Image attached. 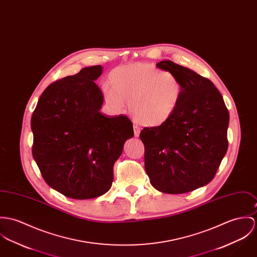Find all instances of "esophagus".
<instances>
[{
    "instance_id": "34e87169",
    "label": "esophagus",
    "mask_w": 257,
    "mask_h": 257,
    "mask_svg": "<svg viewBox=\"0 0 257 257\" xmlns=\"http://www.w3.org/2000/svg\"><path fill=\"white\" fill-rule=\"evenodd\" d=\"M134 132H135V137L139 138L140 135V128L138 125H134Z\"/></svg>"
}]
</instances>
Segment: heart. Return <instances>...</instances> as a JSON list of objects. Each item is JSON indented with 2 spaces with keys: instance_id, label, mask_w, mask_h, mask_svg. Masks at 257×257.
Here are the masks:
<instances>
[{
  "instance_id": "b5f03b06",
  "label": "heart",
  "mask_w": 257,
  "mask_h": 257,
  "mask_svg": "<svg viewBox=\"0 0 257 257\" xmlns=\"http://www.w3.org/2000/svg\"><path fill=\"white\" fill-rule=\"evenodd\" d=\"M109 83L103 87L107 104L121 110L128 101L131 115L147 127L167 123L176 114L184 94L183 84L175 74L148 63L117 67L110 73Z\"/></svg>"
}]
</instances>
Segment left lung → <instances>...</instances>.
Returning <instances> with one entry per match:
<instances>
[{
	"label": "left lung",
	"instance_id": "1",
	"mask_svg": "<svg viewBox=\"0 0 257 257\" xmlns=\"http://www.w3.org/2000/svg\"><path fill=\"white\" fill-rule=\"evenodd\" d=\"M156 67L175 74L184 94L167 123L141 131L145 171L161 192H189L210 183L227 153L229 112L209 79L169 60Z\"/></svg>",
	"mask_w": 257,
	"mask_h": 257
}]
</instances>
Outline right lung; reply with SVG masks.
I'll return each instance as SVG.
<instances>
[{"label":"right lung","instance_id":"add662e5","mask_svg":"<svg viewBox=\"0 0 257 257\" xmlns=\"http://www.w3.org/2000/svg\"><path fill=\"white\" fill-rule=\"evenodd\" d=\"M102 66L84 68L50 84L31 117L32 154L49 187L73 199L106 193L114 164L134 137L126 116L100 112L104 96L94 82Z\"/></svg>","mask_w":257,"mask_h":257}]
</instances>
